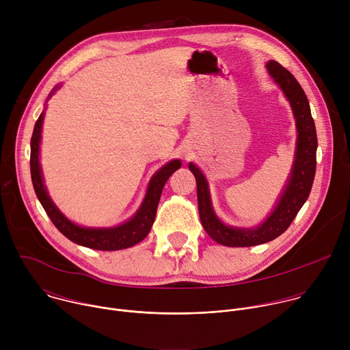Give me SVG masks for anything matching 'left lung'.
Returning <instances> with one entry per match:
<instances>
[{"mask_svg": "<svg viewBox=\"0 0 350 350\" xmlns=\"http://www.w3.org/2000/svg\"><path fill=\"white\" fill-rule=\"evenodd\" d=\"M266 68L288 98L296 119L297 130L292 173L271 215L256 228H237L226 226L215 215L205 176L193 163H189V170L193 173L196 180L198 209L201 223L212 239L226 246H255L280 237L291 226L297 212L306 202L316 174L317 134L308 96L291 72L278 62L269 61Z\"/></svg>", "mask_w": 350, "mask_h": 350, "instance_id": "1", "label": "left lung"}]
</instances>
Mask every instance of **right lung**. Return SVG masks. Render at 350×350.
Wrapping results in <instances>:
<instances>
[{
    "label": "right lung",
    "mask_w": 350,
    "mask_h": 350,
    "mask_svg": "<svg viewBox=\"0 0 350 350\" xmlns=\"http://www.w3.org/2000/svg\"><path fill=\"white\" fill-rule=\"evenodd\" d=\"M42 120L44 113H41L37 119L30 141V173L38 201L46 212L48 217L54 223V226L72 242L91 249H98V251H119V249H126L141 242L148 235L149 230H151L154 224L161 193L163 191L166 181L177 169H180L181 162L172 161L157 172L151 183H149L148 192L141 208L138 209L135 216L127 223L113 228L80 227L77 224H73L58 211V208L53 204V201L49 199L45 191L38 162V146L41 138Z\"/></svg>",
    "instance_id": "obj_1"
}]
</instances>
